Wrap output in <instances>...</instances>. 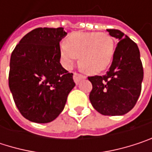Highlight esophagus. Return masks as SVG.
Segmentation results:
<instances>
[{"label": "esophagus", "instance_id": "1", "mask_svg": "<svg viewBox=\"0 0 152 152\" xmlns=\"http://www.w3.org/2000/svg\"><path fill=\"white\" fill-rule=\"evenodd\" d=\"M73 78H74L75 83H76V84H78V83H79V82H80L82 79H85V76H83V75H80V74H78V73H74V76H73Z\"/></svg>", "mask_w": 152, "mask_h": 152}]
</instances>
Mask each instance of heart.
Here are the masks:
<instances>
[{"label": "heart", "mask_w": 152, "mask_h": 152, "mask_svg": "<svg viewBox=\"0 0 152 152\" xmlns=\"http://www.w3.org/2000/svg\"><path fill=\"white\" fill-rule=\"evenodd\" d=\"M115 50L113 38L106 33L77 32L60 46L61 60L70 69L79 56V65L87 73L97 74L111 63Z\"/></svg>", "instance_id": "b5f03b06"}]
</instances>
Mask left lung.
Segmentation results:
<instances>
[{"mask_svg": "<svg viewBox=\"0 0 152 152\" xmlns=\"http://www.w3.org/2000/svg\"><path fill=\"white\" fill-rule=\"evenodd\" d=\"M119 42L112 65L105 76L88 77L92 84L90 101L103 115H123L137 103L143 79L137 45L119 30H106Z\"/></svg>", "mask_w": 152, "mask_h": 152, "instance_id": "8db88e82", "label": "left lung"}]
</instances>
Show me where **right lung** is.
I'll return each mask as SVG.
<instances>
[{
    "instance_id": "add662e5",
    "label": "right lung",
    "mask_w": 152,
    "mask_h": 152,
    "mask_svg": "<svg viewBox=\"0 0 152 152\" xmlns=\"http://www.w3.org/2000/svg\"><path fill=\"white\" fill-rule=\"evenodd\" d=\"M63 28H37L27 33L12 52L9 85L16 107L27 120L48 123L63 111L76 83L60 63Z\"/></svg>"
}]
</instances>
